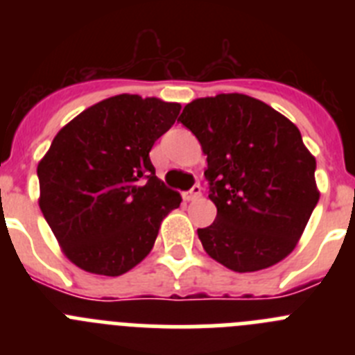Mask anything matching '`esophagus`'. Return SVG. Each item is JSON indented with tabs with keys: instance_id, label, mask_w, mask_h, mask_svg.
Returning <instances> with one entry per match:
<instances>
[{
	"instance_id": "esophagus-1",
	"label": "esophagus",
	"mask_w": 355,
	"mask_h": 355,
	"mask_svg": "<svg viewBox=\"0 0 355 355\" xmlns=\"http://www.w3.org/2000/svg\"><path fill=\"white\" fill-rule=\"evenodd\" d=\"M200 197V187L199 184H196V187H192L188 192H184V199L187 200H196Z\"/></svg>"
}]
</instances>
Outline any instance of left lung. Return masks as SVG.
Masks as SVG:
<instances>
[{
	"instance_id": "1",
	"label": "left lung",
	"mask_w": 355,
	"mask_h": 355,
	"mask_svg": "<svg viewBox=\"0 0 355 355\" xmlns=\"http://www.w3.org/2000/svg\"><path fill=\"white\" fill-rule=\"evenodd\" d=\"M181 124L208 158L211 225L197 229L215 261L234 272L275 265L295 249L320 199L315 156L293 122L245 94L200 97Z\"/></svg>"
}]
</instances>
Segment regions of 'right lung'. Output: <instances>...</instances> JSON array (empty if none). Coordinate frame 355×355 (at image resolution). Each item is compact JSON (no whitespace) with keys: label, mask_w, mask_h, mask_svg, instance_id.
<instances>
[{"label":"right lung","mask_w":355,"mask_h":355,"mask_svg":"<svg viewBox=\"0 0 355 355\" xmlns=\"http://www.w3.org/2000/svg\"><path fill=\"white\" fill-rule=\"evenodd\" d=\"M180 103L108 97L65 124L37 167L39 206L64 254L81 270L126 274L155 245L181 196L155 174L149 153Z\"/></svg>","instance_id":"1"}]
</instances>
